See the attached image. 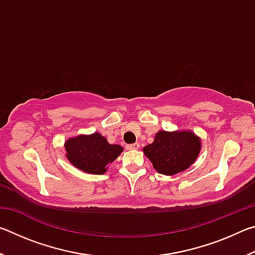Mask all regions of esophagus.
<instances>
[{
  "mask_svg": "<svg viewBox=\"0 0 255 255\" xmlns=\"http://www.w3.org/2000/svg\"><path fill=\"white\" fill-rule=\"evenodd\" d=\"M126 148H127L128 150H135V149L139 148V144H138V143H135V144H128V145H126Z\"/></svg>",
  "mask_w": 255,
  "mask_h": 255,
  "instance_id": "34e87169",
  "label": "esophagus"
}]
</instances>
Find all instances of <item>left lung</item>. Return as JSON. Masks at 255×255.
<instances>
[{
	"instance_id": "obj_1",
	"label": "left lung",
	"mask_w": 255,
	"mask_h": 255,
	"mask_svg": "<svg viewBox=\"0 0 255 255\" xmlns=\"http://www.w3.org/2000/svg\"><path fill=\"white\" fill-rule=\"evenodd\" d=\"M200 147V139L191 131H158L143 150L158 173L173 175L196 161Z\"/></svg>"
}]
</instances>
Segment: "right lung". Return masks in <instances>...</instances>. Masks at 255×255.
Returning a JSON list of instances; mask_svg holds the SVG:
<instances>
[{
  "instance_id": "right-lung-1",
  "label": "right lung",
  "mask_w": 255,
  "mask_h": 255,
  "mask_svg": "<svg viewBox=\"0 0 255 255\" xmlns=\"http://www.w3.org/2000/svg\"><path fill=\"white\" fill-rule=\"evenodd\" d=\"M67 158L73 165L86 173L103 174L107 166L123 152L119 145H112L100 133L71 138L65 143Z\"/></svg>"
}]
</instances>
